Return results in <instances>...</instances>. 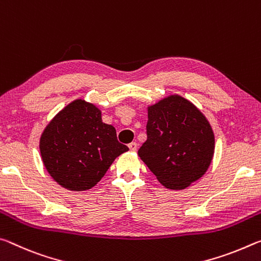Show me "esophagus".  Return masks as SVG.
I'll list each match as a JSON object with an SVG mask.
<instances>
[{
    "label": "esophagus",
    "instance_id": "obj_1",
    "mask_svg": "<svg viewBox=\"0 0 261 261\" xmlns=\"http://www.w3.org/2000/svg\"><path fill=\"white\" fill-rule=\"evenodd\" d=\"M128 148H129L132 151H135L136 148H138V144H136L135 142H132V143L128 144Z\"/></svg>",
    "mask_w": 261,
    "mask_h": 261
}]
</instances>
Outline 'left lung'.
Listing matches in <instances>:
<instances>
[{
	"label": "left lung",
	"instance_id": "1",
	"mask_svg": "<svg viewBox=\"0 0 261 261\" xmlns=\"http://www.w3.org/2000/svg\"><path fill=\"white\" fill-rule=\"evenodd\" d=\"M215 149L206 117L185 98L170 96L148 108L140 159L170 190H184L208 170Z\"/></svg>",
	"mask_w": 261,
	"mask_h": 261
}]
</instances>
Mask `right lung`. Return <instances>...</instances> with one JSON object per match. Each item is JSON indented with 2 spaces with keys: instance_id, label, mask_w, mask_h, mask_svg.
<instances>
[{
  "instance_id": "add662e5",
  "label": "right lung",
  "mask_w": 261,
  "mask_h": 261,
  "mask_svg": "<svg viewBox=\"0 0 261 261\" xmlns=\"http://www.w3.org/2000/svg\"><path fill=\"white\" fill-rule=\"evenodd\" d=\"M47 172L70 191L91 189L113 161L128 150L112 125L104 123L95 105L76 99L55 115L40 138Z\"/></svg>"
}]
</instances>
